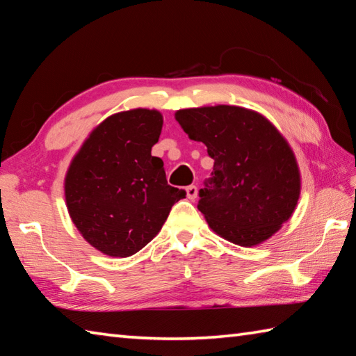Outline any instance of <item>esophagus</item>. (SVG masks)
Instances as JSON below:
<instances>
[{"mask_svg":"<svg viewBox=\"0 0 356 356\" xmlns=\"http://www.w3.org/2000/svg\"><path fill=\"white\" fill-rule=\"evenodd\" d=\"M197 186L195 185H190L186 186V197L190 200H195V197H197Z\"/></svg>","mask_w":356,"mask_h":356,"instance_id":"34e87169","label":"esophagus"}]
</instances>
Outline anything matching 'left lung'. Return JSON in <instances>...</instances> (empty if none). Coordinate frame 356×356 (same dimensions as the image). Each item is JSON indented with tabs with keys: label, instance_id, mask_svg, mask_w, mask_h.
<instances>
[{
	"label": "left lung",
	"instance_id": "left-lung-1",
	"mask_svg": "<svg viewBox=\"0 0 356 356\" xmlns=\"http://www.w3.org/2000/svg\"><path fill=\"white\" fill-rule=\"evenodd\" d=\"M176 120L214 159L199 211L211 229L240 246L268 240L289 220L300 197V171L282 134L252 110L216 105L186 108Z\"/></svg>",
	"mask_w": 356,
	"mask_h": 356
}]
</instances>
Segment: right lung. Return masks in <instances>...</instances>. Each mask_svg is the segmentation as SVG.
Listing matches in <instances>:
<instances>
[{"label":"right lung","mask_w":356,"mask_h":356,"mask_svg":"<svg viewBox=\"0 0 356 356\" xmlns=\"http://www.w3.org/2000/svg\"><path fill=\"white\" fill-rule=\"evenodd\" d=\"M163 119L157 110L116 113L97 125L65 176L69 214L90 245L130 257L161 231L185 191L166 182L162 159L151 156Z\"/></svg>","instance_id":"add662e5"}]
</instances>
